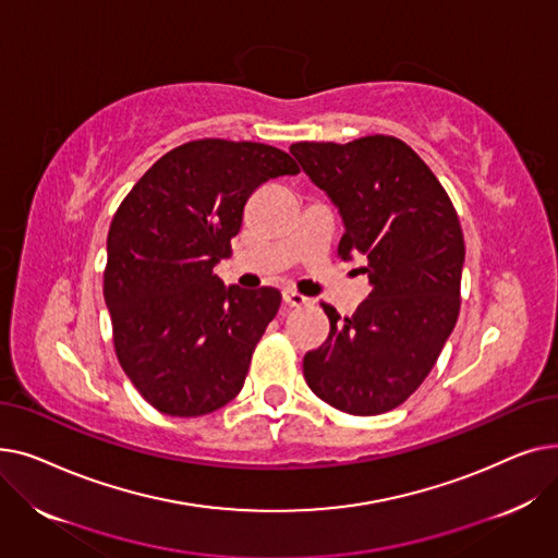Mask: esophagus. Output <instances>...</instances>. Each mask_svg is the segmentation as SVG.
Returning <instances> with one entry per match:
<instances>
[{
	"label": "esophagus",
	"mask_w": 558,
	"mask_h": 558,
	"mask_svg": "<svg viewBox=\"0 0 558 558\" xmlns=\"http://www.w3.org/2000/svg\"><path fill=\"white\" fill-rule=\"evenodd\" d=\"M282 301H284L287 305H291V307H310V305L314 303L312 299L299 294V291H291V289L282 291Z\"/></svg>",
	"instance_id": "esophagus-1"
}]
</instances>
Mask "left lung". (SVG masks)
Here are the masks:
<instances>
[{"mask_svg":"<svg viewBox=\"0 0 558 558\" xmlns=\"http://www.w3.org/2000/svg\"><path fill=\"white\" fill-rule=\"evenodd\" d=\"M339 210L341 259H368V299L330 318L326 343L303 360L307 387L339 412L375 416L412 396L454 330L463 234L429 167L391 135L289 146Z\"/></svg>","mask_w":558,"mask_h":558,"instance_id":"left-lung-1","label":"left lung"}]
</instances>
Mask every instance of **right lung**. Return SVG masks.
Listing matches in <instances>:
<instances>
[{
    "label": "right lung",
    "instance_id": "right-lung-1",
    "mask_svg": "<svg viewBox=\"0 0 558 558\" xmlns=\"http://www.w3.org/2000/svg\"><path fill=\"white\" fill-rule=\"evenodd\" d=\"M296 173L276 146L196 140L165 154L112 217L104 296L117 360L158 412L203 416L242 391L282 296L226 287L213 269L230 257L248 196Z\"/></svg>",
    "mask_w": 558,
    "mask_h": 558
}]
</instances>
